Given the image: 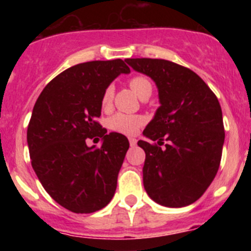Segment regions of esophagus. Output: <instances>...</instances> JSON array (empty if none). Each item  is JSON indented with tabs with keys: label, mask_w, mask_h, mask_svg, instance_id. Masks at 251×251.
<instances>
[{
	"label": "esophagus",
	"mask_w": 251,
	"mask_h": 251,
	"mask_svg": "<svg viewBox=\"0 0 251 251\" xmlns=\"http://www.w3.org/2000/svg\"><path fill=\"white\" fill-rule=\"evenodd\" d=\"M129 145H130V147H136L137 139L136 138H129Z\"/></svg>",
	"instance_id": "esophagus-1"
}]
</instances>
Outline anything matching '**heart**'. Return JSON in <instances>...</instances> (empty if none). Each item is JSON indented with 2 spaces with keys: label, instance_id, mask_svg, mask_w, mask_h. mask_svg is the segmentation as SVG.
Masks as SVG:
<instances>
[{
  "label": "heart",
  "instance_id": "b5f03b06",
  "mask_svg": "<svg viewBox=\"0 0 251 251\" xmlns=\"http://www.w3.org/2000/svg\"><path fill=\"white\" fill-rule=\"evenodd\" d=\"M129 86L139 98L145 97V95H151V93H152V83L147 76H143V75L133 76L129 80ZM113 94H114L113 85L106 86L105 90L103 92V95H101V105L104 108L110 105ZM145 122L146 119L142 115L115 113L108 119V127L114 132L123 133V134H134L145 124Z\"/></svg>",
  "mask_w": 251,
  "mask_h": 251
}]
</instances>
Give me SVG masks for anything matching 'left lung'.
I'll return each instance as SVG.
<instances>
[{
    "label": "left lung",
    "instance_id": "left-lung-1",
    "mask_svg": "<svg viewBox=\"0 0 251 251\" xmlns=\"http://www.w3.org/2000/svg\"><path fill=\"white\" fill-rule=\"evenodd\" d=\"M126 63L152 77L161 103L143 130L157 143L138 141L146 152V191L162 206L191 205L211 185L220 167L225 139L220 103L191 69L148 57L126 59Z\"/></svg>",
    "mask_w": 251,
    "mask_h": 251
}]
</instances>
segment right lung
Masks as SVG:
<instances>
[{
	"label": "right lung",
	"mask_w": 251,
	"mask_h": 251,
	"mask_svg": "<svg viewBox=\"0 0 251 251\" xmlns=\"http://www.w3.org/2000/svg\"><path fill=\"white\" fill-rule=\"evenodd\" d=\"M129 72L122 59L77 64L55 76L35 103L27 127L31 165L46 192L69 211L95 212L114 196L129 142L121 133L106 134L97 119L106 86ZM88 138H101L103 145L88 148Z\"/></svg>",
	"instance_id": "1"
}]
</instances>
